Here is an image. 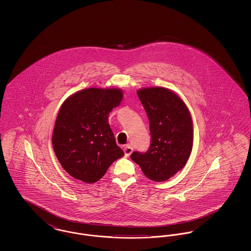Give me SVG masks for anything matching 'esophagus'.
I'll list each match as a JSON object with an SVG mask.
<instances>
[{"mask_svg":"<svg viewBox=\"0 0 251 251\" xmlns=\"http://www.w3.org/2000/svg\"><path fill=\"white\" fill-rule=\"evenodd\" d=\"M132 147L130 146V145H127V146H125V148H124V153H125V156L126 157H128V156L131 155V152H132Z\"/></svg>","mask_w":251,"mask_h":251,"instance_id":"obj_1","label":"esophagus"}]
</instances>
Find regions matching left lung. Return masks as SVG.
<instances>
[{
    "label": "left lung",
    "instance_id": "obj_1",
    "mask_svg": "<svg viewBox=\"0 0 251 251\" xmlns=\"http://www.w3.org/2000/svg\"><path fill=\"white\" fill-rule=\"evenodd\" d=\"M150 121L151 146L146 152L133 151L131 159L146 177L165 181L185 166L193 147V123L179 96L164 87L137 91Z\"/></svg>",
    "mask_w": 251,
    "mask_h": 251
}]
</instances>
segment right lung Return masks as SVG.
<instances>
[{
	"instance_id": "1",
	"label": "right lung",
	"mask_w": 251,
	"mask_h": 251,
	"mask_svg": "<svg viewBox=\"0 0 251 251\" xmlns=\"http://www.w3.org/2000/svg\"><path fill=\"white\" fill-rule=\"evenodd\" d=\"M119 88H87L71 96L60 108L52 147L62 167L75 179L98 181L124 155L116 143L108 115L122 100Z\"/></svg>"
}]
</instances>
